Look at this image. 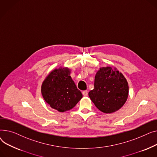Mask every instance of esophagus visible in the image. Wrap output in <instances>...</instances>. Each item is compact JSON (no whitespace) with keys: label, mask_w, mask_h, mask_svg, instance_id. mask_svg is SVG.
<instances>
[{"label":"esophagus","mask_w":157,"mask_h":157,"mask_svg":"<svg viewBox=\"0 0 157 157\" xmlns=\"http://www.w3.org/2000/svg\"><path fill=\"white\" fill-rule=\"evenodd\" d=\"M82 94L84 96H87L88 95V91L87 90H84L82 92Z\"/></svg>","instance_id":"obj_1"}]
</instances>
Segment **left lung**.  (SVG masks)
<instances>
[{
    "mask_svg": "<svg viewBox=\"0 0 157 157\" xmlns=\"http://www.w3.org/2000/svg\"><path fill=\"white\" fill-rule=\"evenodd\" d=\"M128 86L126 78L116 68H100L94 78V88L89 96L101 112L113 113L121 109L127 99Z\"/></svg>",
    "mask_w": 157,
    "mask_h": 157,
    "instance_id": "obj_1",
    "label": "left lung"
}]
</instances>
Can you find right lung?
<instances>
[{
  "mask_svg": "<svg viewBox=\"0 0 157 157\" xmlns=\"http://www.w3.org/2000/svg\"><path fill=\"white\" fill-rule=\"evenodd\" d=\"M70 72L67 67L54 69L42 84L41 93L45 102L59 112L72 109L82 98L70 75Z\"/></svg>",
  "mask_w": 157,
  "mask_h": 157,
  "instance_id": "add662e5",
  "label": "right lung"
}]
</instances>
